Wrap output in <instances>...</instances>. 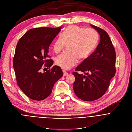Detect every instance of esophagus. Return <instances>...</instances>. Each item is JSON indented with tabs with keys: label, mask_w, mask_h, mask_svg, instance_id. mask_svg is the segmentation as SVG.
I'll list each match as a JSON object with an SVG mask.
<instances>
[{
	"label": "esophagus",
	"mask_w": 132,
	"mask_h": 132,
	"mask_svg": "<svg viewBox=\"0 0 132 132\" xmlns=\"http://www.w3.org/2000/svg\"><path fill=\"white\" fill-rule=\"evenodd\" d=\"M62 71H63V75H64V76H67V75H68V73H67V72H66L65 71H64V70H63Z\"/></svg>",
	"instance_id": "1"
}]
</instances>
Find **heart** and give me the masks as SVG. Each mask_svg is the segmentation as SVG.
<instances>
[{"instance_id": "heart-1", "label": "heart", "mask_w": 132, "mask_h": 132, "mask_svg": "<svg viewBox=\"0 0 132 132\" xmlns=\"http://www.w3.org/2000/svg\"><path fill=\"white\" fill-rule=\"evenodd\" d=\"M98 35L92 29H84L76 25H70L59 36L53 45V50L58 54L68 44V50L56 59V63L64 69H69L78 61L87 59L92 54L98 43Z\"/></svg>"}]
</instances>
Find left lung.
Masks as SVG:
<instances>
[{
	"label": "left lung",
	"instance_id": "obj_1",
	"mask_svg": "<svg viewBox=\"0 0 132 132\" xmlns=\"http://www.w3.org/2000/svg\"><path fill=\"white\" fill-rule=\"evenodd\" d=\"M90 25L99 34L100 43L95 51L73 72L75 78L73 85L74 92L76 96L86 101L101 97L108 89L116 72V51L109 35L103 29ZM77 71L86 75H80Z\"/></svg>",
	"mask_w": 132,
	"mask_h": 132
}]
</instances>
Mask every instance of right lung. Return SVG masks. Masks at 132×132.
<instances>
[{"instance_id": "add662e5", "label": "right lung", "mask_w": 132, "mask_h": 132, "mask_svg": "<svg viewBox=\"0 0 132 132\" xmlns=\"http://www.w3.org/2000/svg\"><path fill=\"white\" fill-rule=\"evenodd\" d=\"M61 29V26L32 29L18 42L13 59L16 80L20 89L31 99L40 101L47 98L63 75L60 67L51 68L54 61L48 54L50 45ZM44 67L49 70L42 73Z\"/></svg>"}]
</instances>
